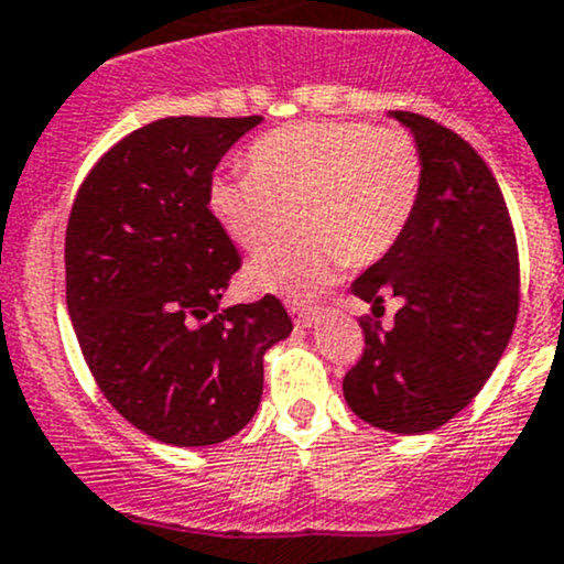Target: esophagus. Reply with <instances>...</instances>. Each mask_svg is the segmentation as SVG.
Instances as JSON below:
<instances>
[{
    "mask_svg": "<svg viewBox=\"0 0 564 564\" xmlns=\"http://www.w3.org/2000/svg\"><path fill=\"white\" fill-rule=\"evenodd\" d=\"M290 312H293V321L295 326H312L317 317V310H312V306H290Z\"/></svg>",
    "mask_w": 564,
    "mask_h": 564,
    "instance_id": "34e87169",
    "label": "esophagus"
}]
</instances>
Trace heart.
Instances as JSON below:
<instances>
[{"label": "heart", "mask_w": 564, "mask_h": 564, "mask_svg": "<svg viewBox=\"0 0 564 564\" xmlns=\"http://www.w3.org/2000/svg\"><path fill=\"white\" fill-rule=\"evenodd\" d=\"M422 177V153L403 128L295 122L249 148V172L216 175L208 203L247 252H263L299 221L304 232L252 260L247 280L304 301L343 265L361 269L392 252L420 203Z\"/></svg>", "instance_id": "obj_1"}]
</instances>
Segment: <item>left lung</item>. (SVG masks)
<instances>
[{
	"label": "left lung",
	"instance_id": "1",
	"mask_svg": "<svg viewBox=\"0 0 564 564\" xmlns=\"http://www.w3.org/2000/svg\"><path fill=\"white\" fill-rule=\"evenodd\" d=\"M416 139L422 194L403 238L350 284L372 304L365 350L345 372L350 411L389 433H427L471 403L505 354L518 315V247L482 155L431 117L392 111ZM398 297L383 329L382 301Z\"/></svg>",
	"mask_w": 564,
	"mask_h": 564
}]
</instances>
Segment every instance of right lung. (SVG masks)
Listing matches in <instances>:
<instances>
[{
    "mask_svg": "<svg viewBox=\"0 0 564 564\" xmlns=\"http://www.w3.org/2000/svg\"><path fill=\"white\" fill-rule=\"evenodd\" d=\"M164 117L106 150L65 230V299L95 383L175 447L236 436L263 394V354L293 323L276 295L219 310L241 254L208 208L221 155L258 122Z\"/></svg>",
    "mask_w": 564,
    "mask_h": 564,
    "instance_id": "add662e5",
    "label": "right lung"
}]
</instances>
